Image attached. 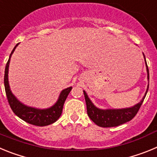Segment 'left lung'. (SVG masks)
Here are the masks:
<instances>
[{
    "label": "left lung",
    "instance_id": "1",
    "mask_svg": "<svg viewBox=\"0 0 157 157\" xmlns=\"http://www.w3.org/2000/svg\"><path fill=\"white\" fill-rule=\"evenodd\" d=\"M145 63H146V61H145ZM146 67L147 72H148V79H149V68H148L147 64ZM148 89H149V86H148L146 93H145V95L143 99L132 108L123 109H107V110L99 109L97 107L94 106V104L91 102L90 98H88L86 93L83 91L84 96H85L86 103L87 114H88L89 117L90 118V120L99 127H112L121 125L123 123L130 121L138 113V110L143 103V101L145 99V96H146L147 92H148Z\"/></svg>",
    "mask_w": 157,
    "mask_h": 157
}]
</instances>
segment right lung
<instances>
[{"label": "right lung", "mask_w": 157, "mask_h": 157, "mask_svg": "<svg viewBox=\"0 0 157 157\" xmlns=\"http://www.w3.org/2000/svg\"><path fill=\"white\" fill-rule=\"evenodd\" d=\"M17 45L18 44L15 46L13 50L11 52L9 59H8L6 66H5L4 83H5V93H6L8 104L10 105L11 109L13 111L14 113L18 117L20 118L21 120H24L25 122L30 123V124L38 126V127H44V126L52 124V123H55L59 119V116H61L63 104L66 101L67 97L68 96L69 93L71 90L72 87H68V88L63 90L60 93V95H59L57 102L49 109H34V108H31V107L26 106V105H23L21 102H19L16 99V97L11 92L8 79V67H9L10 58Z\"/></svg>", "instance_id": "obj_1"}]
</instances>
